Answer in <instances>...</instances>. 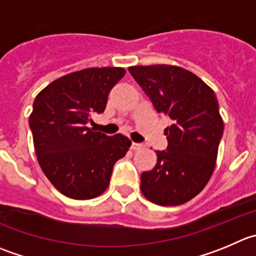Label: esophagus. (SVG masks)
<instances>
[{"mask_svg":"<svg viewBox=\"0 0 256 256\" xmlns=\"http://www.w3.org/2000/svg\"><path fill=\"white\" fill-rule=\"evenodd\" d=\"M142 147H143V146L140 144V143H134V142H133L132 146H130V148H132L133 150H140Z\"/></svg>","mask_w":256,"mask_h":256,"instance_id":"1","label":"esophagus"}]
</instances>
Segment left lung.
I'll list each match as a JSON object with an SVG mask.
<instances>
[{
  "instance_id": "8db88e82",
  "label": "left lung",
  "mask_w": 256,
  "mask_h": 256,
  "mask_svg": "<svg viewBox=\"0 0 256 256\" xmlns=\"http://www.w3.org/2000/svg\"><path fill=\"white\" fill-rule=\"evenodd\" d=\"M130 75L157 113L171 119L166 150L140 174V191L150 202L176 206L202 191L215 170L224 123L214 90L188 70L171 65L130 66Z\"/></svg>"
}]
</instances>
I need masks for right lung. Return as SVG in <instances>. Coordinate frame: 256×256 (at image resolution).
I'll return each instance as SVG.
<instances>
[{"mask_svg": "<svg viewBox=\"0 0 256 256\" xmlns=\"http://www.w3.org/2000/svg\"><path fill=\"white\" fill-rule=\"evenodd\" d=\"M123 68H90L59 78L34 102L30 130L38 163L54 187L75 200L103 194L114 163L126 156V136H106L89 128L92 116L106 110L112 88Z\"/></svg>", "mask_w": 256, "mask_h": 256, "instance_id": "add662e5", "label": "right lung"}]
</instances>
